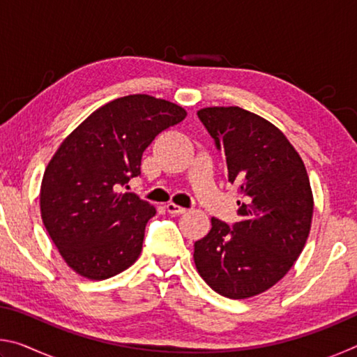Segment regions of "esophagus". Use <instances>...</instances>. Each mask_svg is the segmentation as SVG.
I'll return each instance as SVG.
<instances>
[{
  "label": "esophagus",
  "instance_id": "34e87169",
  "mask_svg": "<svg viewBox=\"0 0 357 357\" xmlns=\"http://www.w3.org/2000/svg\"><path fill=\"white\" fill-rule=\"evenodd\" d=\"M165 208H167L168 213L173 214V215H181V214H185L187 213L185 208H181V206H178V204H174V203H168Z\"/></svg>",
  "mask_w": 357,
  "mask_h": 357
}]
</instances>
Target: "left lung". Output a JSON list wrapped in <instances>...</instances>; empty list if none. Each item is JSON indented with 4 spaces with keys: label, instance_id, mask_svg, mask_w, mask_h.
Segmentation results:
<instances>
[{
    "label": "left lung",
    "instance_id": "1",
    "mask_svg": "<svg viewBox=\"0 0 357 357\" xmlns=\"http://www.w3.org/2000/svg\"><path fill=\"white\" fill-rule=\"evenodd\" d=\"M197 113L238 185L241 220L228 227L213 217L193 261L215 293L247 299L283 279L304 249L313 215L309 174L283 132L258 114L239 107Z\"/></svg>",
    "mask_w": 357,
    "mask_h": 357
}]
</instances>
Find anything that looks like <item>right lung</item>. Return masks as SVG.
<instances>
[{
  "label": "right lung",
  "mask_w": 357,
  "mask_h": 357,
  "mask_svg": "<svg viewBox=\"0 0 357 357\" xmlns=\"http://www.w3.org/2000/svg\"><path fill=\"white\" fill-rule=\"evenodd\" d=\"M187 112L148 94L114 99L93 112L59 144L40 184V217L72 271L89 280L123 273L140 257L155 208L130 192L142 155Z\"/></svg>",
  "instance_id": "right-lung-1"
}]
</instances>
